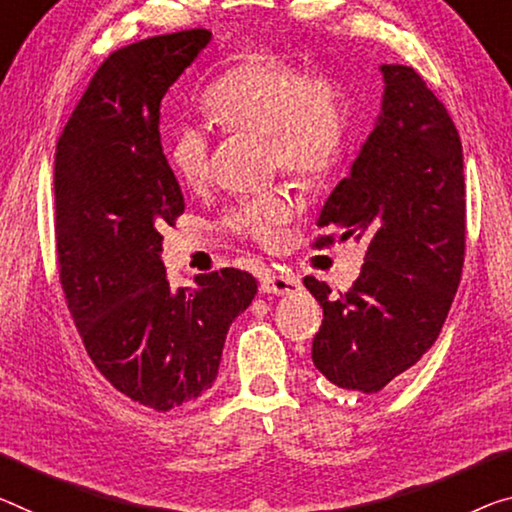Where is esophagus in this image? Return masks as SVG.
<instances>
[{"label": "esophagus", "mask_w": 512, "mask_h": 512, "mask_svg": "<svg viewBox=\"0 0 512 512\" xmlns=\"http://www.w3.org/2000/svg\"><path fill=\"white\" fill-rule=\"evenodd\" d=\"M302 290L300 279L290 277V274H279V272H267L261 279V293L270 295H295Z\"/></svg>", "instance_id": "obj_1"}]
</instances>
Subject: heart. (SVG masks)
<instances>
[{"label": "heart", "instance_id": "1", "mask_svg": "<svg viewBox=\"0 0 512 512\" xmlns=\"http://www.w3.org/2000/svg\"><path fill=\"white\" fill-rule=\"evenodd\" d=\"M203 107L226 130L267 137L270 162L304 185L320 183L334 169L348 135L341 86L325 73H302L272 52L251 54L219 77L203 96ZM167 153L180 183L192 190L208 183L210 139L201 125H183ZM293 212L290 194L272 190L235 208L226 226L272 247Z\"/></svg>", "mask_w": 512, "mask_h": 512}]
</instances>
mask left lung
<instances>
[{
    "label": "left lung",
    "instance_id": "obj_1",
    "mask_svg": "<svg viewBox=\"0 0 512 512\" xmlns=\"http://www.w3.org/2000/svg\"><path fill=\"white\" fill-rule=\"evenodd\" d=\"M382 112L318 226L366 242L357 281L322 306L311 359L336 387L377 393L437 341L465 263L462 144L446 107L414 68L380 66ZM332 235L316 245H332Z\"/></svg>",
    "mask_w": 512,
    "mask_h": 512
}]
</instances>
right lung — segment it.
<instances>
[{"instance_id": "1", "label": "right lung", "mask_w": 512, "mask_h": 512, "mask_svg": "<svg viewBox=\"0 0 512 512\" xmlns=\"http://www.w3.org/2000/svg\"><path fill=\"white\" fill-rule=\"evenodd\" d=\"M206 29L153 36L102 61L54 157L57 261L68 311L98 371L169 412L215 382L231 322L256 295L249 272L171 290L162 229L185 212L160 141L164 93L210 43Z\"/></svg>"}]
</instances>
